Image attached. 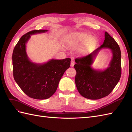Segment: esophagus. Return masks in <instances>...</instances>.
Segmentation results:
<instances>
[{"label": "esophagus", "instance_id": "esophagus-1", "mask_svg": "<svg viewBox=\"0 0 132 132\" xmlns=\"http://www.w3.org/2000/svg\"><path fill=\"white\" fill-rule=\"evenodd\" d=\"M74 64H75V62H74V61H71V63H70V67H74Z\"/></svg>", "mask_w": 132, "mask_h": 132}]
</instances>
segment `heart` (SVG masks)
<instances>
[{
    "instance_id": "b5f03b06",
    "label": "heart",
    "mask_w": 132,
    "mask_h": 132,
    "mask_svg": "<svg viewBox=\"0 0 132 132\" xmlns=\"http://www.w3.org/2000/svg\"><path fill=\"white\" fill-rule=\"evenodd\" d=\"M65 45L70 48L77 47V52L81 55H88L97 47L98 40L93 35L85 32H73L64 38Z\"/></svg>"
}]
</instances>
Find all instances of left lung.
Returning a JSON list of instances; mask_svg holds the SVG:
<instances>
[{"label": "left lung", "mask_w": 132, "mask_h": 132, "mask_svg": "<svg viewBox=\"0 0 132 132\" xmlns=\"http://www.w3.org/2000/svg\"><path fill=\"white\" fill-rule=\"evenodd\" d=\"M109 49L113 53L109 66L103 70L94 69L92 65L102 49ZM77 71L75 82L82 96L90 100H98L107 96L113 90L121 76V52L113 37L105 32L102 45L90 54L75 59Z\"/></svg>", "instance_id": "8db88e82"}]
</instances>
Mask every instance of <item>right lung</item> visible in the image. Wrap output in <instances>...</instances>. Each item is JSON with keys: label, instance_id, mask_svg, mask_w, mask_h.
Masks as SVG:
<instances>
[{"label": "right lung", "instance_id": "obj_1", "mask_svg": "<svg viewBox=\"0 0 132 132\" xmlns=\"http://www.w3.org/2000/svg\"><path fill=\"white\" fill-rule=\"evenodd\" d=\"M47 31L48 30H35L23 35L15 46L12 56L15 81L28 96L37 100L47 99L55 93L71 61L69 58L52 59L45 63L30 61L26 45L31 35Z\"/></svg>", "mask_w": 132, "mask_h": 132}]
</instances>
